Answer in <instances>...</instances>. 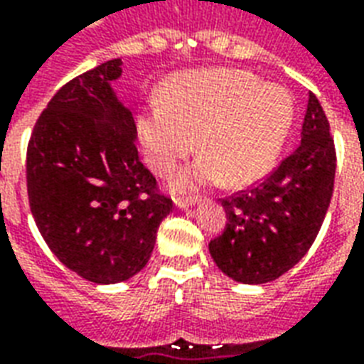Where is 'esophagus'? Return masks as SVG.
I'll use <instances>...</instances> for the list:
<instances>
[{"mask_svg": "<svg viewBox=\"0 0 364 364\" xmlns=\"http://www.w3.org/2000/svg\"><path fill=\"white\" fill-rule=\"evenodd\" d=\"M196 198H176V206L179 208V210H188L191 206H194L196 204Z\"/></svg>", "mask_w": 364, "mask_h": 364, "instance_id": "esophagus-1", "label": "esophagus"}]
</instances>
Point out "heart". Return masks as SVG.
I'll list each match as a JSON object with an SVG mask.
<instances>
[{"mask_svg":"<svg viewBox=\"0 0 364 364\" xmlns=\"http://www.w3.org/2000/svg\"><path fill=\"white\" fill-rule=\"evenodd\" d=\"M294 120V99L279 83L252 72L213 68L173 77L164 102L139 116V137L151 168L168 176L196 146L202 154L176 177L177 191L223 181L246 187L262 179L281 154Z\"/></svg>","mask_w":364,"mask_h":364,"instance_id":"b5f03b06","label":"heart"}]
</instances>
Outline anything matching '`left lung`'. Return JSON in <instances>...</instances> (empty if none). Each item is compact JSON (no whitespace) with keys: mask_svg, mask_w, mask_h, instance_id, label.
<instances>
[{"mask_svg":"<svg viewBox=\"0 0 364 364\" xmlns=\"http://www.w3.org/2000/svg\"><path fill=\"white\" fill-rule=\"evenodd\" d=\"M336 149L321 102L309 93L301 143L248 191L221 200L225 231L210 242L213 262L242 284L271 282L311 248L330 206Z\"/></svg>","mask_w":364,"mask_h":364,"instance_id":"left-lung-1","label":"left lung"}]
</instances>
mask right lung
I'll use <instances>...</instances> for the list:
<instances>
[{
	"mask_svg": "<svg viewBox=\"0 0 364 364\" xmlns=\"http://www.w3.org/2000/svg\"><path fill=\"white\" fill-rule=\"evenodd\" d=\"M122 59L60 87L28 143L30 210L63 265L95 284H116L151 259L173 202L139 160L137 127L110 83Z\"/></svg>",
	"mask_w": 364,
	"mask_h": 364,
	"instance_id": "right-lung-1",
	"label": "right lung"
}]
</instances>
